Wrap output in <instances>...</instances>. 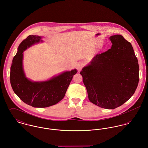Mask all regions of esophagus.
Wrapping results in <instances>:
<instances>
[{
	"instance_id": "obj_1",
	"label": "esophagus",
	"mask_w": 148,
	"mask_h": 148,
	"mask_svg": "<svg viewBox=\"0 0 148 148\" xmlns=\"http://www.w3.org/2000/svg\"><path fill=\"white\" fill-rule=\"evenodd\" d=\"M83 66H84V64L83 62H79L78 64V65L77 66V68L78 71H80L82 70Z\"/></svg>"
}]
</instances>
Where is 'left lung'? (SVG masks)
<instances>
[{
    "instance_id": "left-lung-1",
    "label": "left lung",
    "mask_w": 148,
    "mask_h": 148,
    "mask_svg": "<svg viewBox=\"0 0 148 148\" xmlns=\"http://www.w3.org/2000/svg\"><path fill=\"white\" fill-rule=\"evenodd\" d=\"M111 49L97 54L80 74L89 100L114 109L134 94L139 81V66L131 44L121 35L110 37Z\"/></svg>"
}]
</instances>
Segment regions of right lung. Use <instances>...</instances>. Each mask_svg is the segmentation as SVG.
I'll use <instances>...</instances> for the list:
<instances>
[{
	"instance_id": "obj_1",
	"label": "right lung",
	"mask_w": 148,
	"mask_h": 148,
	"mask_svg": "<svg viewBox=\"0 0 148 148\" xmlns=\"http://www.w3.org/2000/svg\"><path fill=\"white\" fill-rule=\"evenodd\" d=\"M41 37L29 35L19 45L11 66L10 82L14 92L25 103L33 107L45 108L54 105L64 98L76 69L66 71L49 81L32 82L25 77L23 68V52Z\"/></svg>"
}]
</instances>
